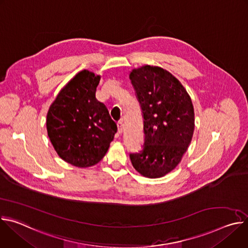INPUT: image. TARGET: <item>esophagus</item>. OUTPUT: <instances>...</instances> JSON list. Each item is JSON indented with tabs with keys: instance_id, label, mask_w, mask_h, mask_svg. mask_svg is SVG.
<instances>
[{
	"instance_id": "obj_1",
	"label": "esophagus",
	"mask_w": 248,
	"mask_h": 248,
	"mask_svg": "<svg viewBox=\"0 0 248 248\" xmlns=\"http://www.w3.org/2000/svg\"><path fill=\"white\" fill-rule=\"evenodd\" d=\"M123 130H124V124H123V122L121 121V122L118 123V132H119V133H122Z\"/></svg>"
}]
</instances>
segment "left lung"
Wrapping results in <instances>:
<instances>
[{
    "label": "left lung",
    "instance_id": "1",
    "mask_svg": "<svg viewBox=\"0 0 248 248\" xmlns=\"http://www.w3.org/2000/svg\"><path fill=\"white\" fill-rule=\"evenodd\" d=\"M129 78L142 111L144 130L143 149L129 158L139 173L161 178L179 165L190 144L193 105L179 79L160 66L134 68Z\"/></svg>",
    "mask_w": 248,
    "mask_h": 248
}]
</instances>
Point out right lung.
Instances as JSON below:
<instances>
[{"instance_id":"obj_1","label":"right lung","mask_w":248,"mask_h":248,"mask_svg":"<svg viewBox=\"0 0 248 248\" xmlns=\"http://www.w3.org/2000/svg\"><path fill=\"white\" fill-rule=\"evenodd\" d=\"M100 78L81 70L59 92L47 114L48 136L56 152L78 168L99 163L118 129L106 106L96 99Z\"/></svg>"}]
</instances>
